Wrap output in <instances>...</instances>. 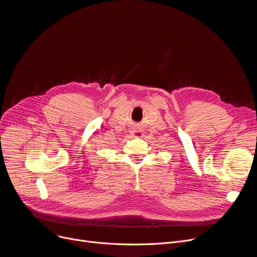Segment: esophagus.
I'll use <instances>...</instances> for the list:
<instances>
[{
    "mask_svg": "<svg viewBox=\"0 0 257 257\" xmlns=\"http://www.w3.org/2000/svg\"><path fill=\"white\" fill-rule=\"evenodd\" d=\"M130 133H131V135H132L133 137H143V136H144L143 131H141V130H140L139 127H137V126L133 127Z\"/></svg>",
    "mask_w": 257,
    "mask_h": 257,
    "instance_id": "34e87169",
    "label": "esophagus"
}]
</instances>
